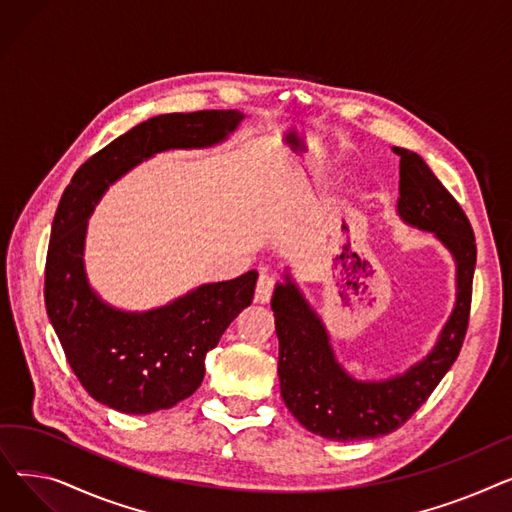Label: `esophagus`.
<instances>
[{"label":"esophagus","mask_w":512,"mask_h":512,"mask_svg":"<svg viewBox=\"0 0 512 512\" xmlns=\"http://www.w3.org/2000/svg\"><path fill=\"white\" fill-rule=\"evenodd\" d=\"M276 286H278V282H276L274 276L261 274L259 280H257V288H255V301L257 303H270Z\"/></svg>","instance_id":"34e87169"}]
</instances>
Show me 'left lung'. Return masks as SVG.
Instances as JSON below:
<instances>
[{
	"mask_svg": "<svg viewBox=\"0 0 512 512\" xmlns=\"http://www.w3.org/2000/svg\"><path fill=\"white\" fill-rule=\"evenodd\" d=\"M394 153L400 155V218L434 232L454 255L456 307L427 359L394 380L357 382L336 363L324 326L294 284L276 288L282 398L309 432L336 442L380 438L405 425L459 357L469 328L477 259L471 222L417 153L402 147Z\"/></svg>",
	"mask_w": 512,
	"mask_h": 512,
	"instance_id": "8db88e82",
	"label": "left lung"
}]
</instances>
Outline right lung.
Here are the masks:
<instances>
[{
  "label": "right lung",
  "mask_w": 512,
  "mask_h": 512,
  "mask_svg": "<svg viewBox=\"0 0 512 512\" xmlns=\"http://www.w3.org/2000/svg\"><path fill=\"white\" fill-rule=\"evenodd\" d=\"M240 120L232 110L155 116L89 157L66 186L47 249L45 307L74 375L101 405L147 415L191 396L203 382L207 351L251 305L257 272L199 286L155 311H116L85 278L89 213L107 184L139 161L157 151L220 143Z\"/></svg>",
  "instance_id": "right-lung-1"
}]
</instances>
